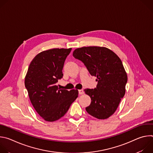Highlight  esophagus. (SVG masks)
I'll return each instance as SVG.
<instances>
[{"label": "esophagus", "instance_id": "obj_1", "mask_svg": "<svg viewBox=\"0 0 153 153\" xmlns=\"http://www.w3.org/2000/svg\"><path fill=\"white\" fill-rule=\"evenodd\" d=\"M84 93V92H83V89H82V90H79V94H83Z\"/></svg>", "mask_w": 153, "mask_h": 153}]
</instances>
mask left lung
Listing matches in <instances>:
<instances>
[{"label": "left lung", "instance_id": "left-lung-1", "mask_svg": "<svg viewBox=\"0 0 153 153\" xmlns=\"http://www.w3.org/2000/svg\"><path fill=\"white\" fill-rule=\"evenodd\" d=\"M73 56L84 63L91 76L97 77L96 88L84 90L91 99L86 111L98 119L110 117L125 94L128 77L120 59L111 50L101 47L79 48Z\"/></svg>", "mask_w": 153, "mask_h": 153}]
</instances>
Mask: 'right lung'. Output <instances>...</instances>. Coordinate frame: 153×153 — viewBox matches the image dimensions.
<instances>
[{"mask_svg":"<svg viewBox=\"0 0 153 153\" xmlns=\"http://www.w3.org/2000/svg\"><path fill=\"white\" fill-rule=\"evenodd\" d=\"M71 48H53L37 54L30 63L25 85L37 113L48 122L63 117L78 97V90L59 88L65 59Z\"/></svg>","mask_w":153,"mask_h":153,"instance_id":"add662e5","label":"right lung"}]
</instances>
